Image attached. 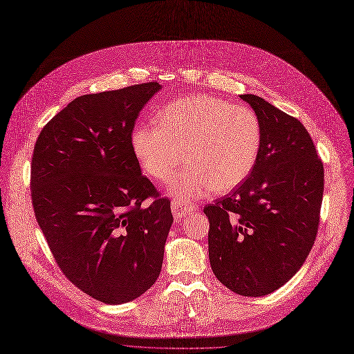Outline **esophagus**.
<instances>
[{"label":"esophagus","instance_id":"34e87169","mask_svg":"<svg viewBox=\"0 0 354 354\" xmlns=\"http://www.w3.org/2000/svg\"><path fill=\"white\" fill-rule=\"evenodd\" d=\"M171 209H172V213H174L175 220H180V218H183L187 213L195 210L194 207H190L189 205H185V203H180V202H172Z\"/></svg>","mask_w":354,"mask_h":354}]
</instances>
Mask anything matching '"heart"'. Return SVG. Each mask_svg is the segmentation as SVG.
Instances as JSON below:
<instances>
[{
  "mask_svg": "<svg viewBox=\"0 0 354 354\" xmlns=\"http://www.w3.org/2000/svg\"><path fill=\"white\" fill-rule=\"evenodd\" d=\"M158 124H137L131 148L151 178L168 182L179 202L195 201L210 189L226 194L251 174L261 148V122L248 106L212 95H192L168 103L158 113Z\"/></svg>",
  "mask_w": 354,
  "mask_h": 354,
  "instance_id": "1",
  "label": "heart"
}]
</instances>
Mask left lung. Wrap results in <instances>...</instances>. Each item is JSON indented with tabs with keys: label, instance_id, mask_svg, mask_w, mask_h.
Masks as SVG:
<instances>
[{
	"label": "left lung",
	"instance_id": "1",
	"mask_svg": "<svg viewBox=\"0 0 354 354\" xmlns=\"http://www.w3.org/2000/svg\"><path fill=\"white\" fill-rule=\"evenodd\" d=\"M240 99L261 122V148L247 179L207 205L216 278L243 297L268 295L291 279L316 239L324 164L297 118L254 94Z\"/></svg>",
	"mask_w": 354,
	"mask_h": 354
}]
</instances>
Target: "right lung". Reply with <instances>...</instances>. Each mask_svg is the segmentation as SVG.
<instances>
[{
  "label": "right lung",
  "instance_id": "obj_1",
  "mask_svg": "<svg viewBox=\"0 0 354 354\" xmlns=\"http://www.w3.org/2000/svg\"><path fill=\"white\" fill-rule=\"evenodd\" d=\"M156 82L84 94L41 131L30 195L55 260L79 289L109 305L153 285L174 223L171 202L141 174L131 131ZM153 197L149 207L142 202Z\"/></svg>",
  "mask_w": 354,
  "mask_h": 354
}]
</instances>
